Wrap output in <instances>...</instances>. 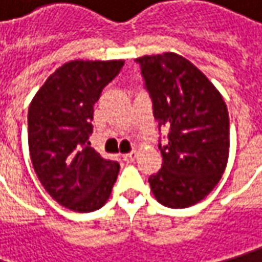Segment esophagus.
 I'll return each instance as SVG.
<instances>
[{"label":"esophagus","mask_w":262,"mask_h":262,"mask_svg":"<svg viewBox=\"0 0 262 262\" xmlns=\"http://www.w3.org/2000/svg\"><path fill=\"white\" fill-rule=\"evenodd\" d=\"M135 158H136V152H135V151H132V152L124 154V155H123V161H124V163H127V164H129V163H133V161H135Z\"/></svg>","instance_id":"obj_1"}]
</instances>
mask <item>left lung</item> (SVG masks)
Here are the masks:
<instances>
[{
    "mask_svg": "<svg viewBox=\"0 0 262 262\" xmlns=\"http://www.w3.org/2000/svg\"><path fill=\"white\" fill-rule=\"evenodd\" d=\"M136 63L158 127L170 129L167 142L158 143L163 165L148 179L151 190L164 207L188 208L215 188L226 170L230 145L226 102L182 55H143Z\"/></svg>",
    "mask_w": 262,
    "mask_h": 262,
    "instance_id": "obj_1",
    "label": "left lung"
}]
</instances>
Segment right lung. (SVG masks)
<instances>
[{
    "label": "right lung",
    "instance_id": "add662e5",
    "mask_svg": "<svg viewBox=\"0 0 262 262\" xmlns=\"http://www.w3.org/2000/svg\"><path fill=\"white\" fill-rule=\"evenodd\" d=\"M124 61H69L47 79L30 102V160L45 190L76 212L99 210L120 165L91 148L94 105Z\"/></svg>",
    "mask_w": 262,
    "mask_h": 262
}]
</instances>
